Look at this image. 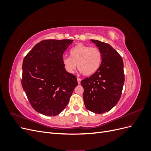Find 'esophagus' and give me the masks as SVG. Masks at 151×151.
Wrapping results in <instances>:
<instances>
[{"label": "esophagus", "instance_id": "1", "mask_svg": "<svg viewBox=\"0 0 151 151\" xmlns=\"http://www.w3.org/2000/svg\"><path fill=\"white\" fill-rule=\"evenodd\" d=\"M77 82H78V84H81V79H80L79 77H77Z\"/></svg>", "mask_w": 151, "mask_h": 151}]
</instances>
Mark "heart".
I'll list each match as a JSON object with an SVG mask.
<instances>
[{"label":"heart","mask_w":151,"mask_h":151,"mask_svg":"<svg viewBox=\"0 0 151 151\" xmlns=\"http://www.w3.org/2000/svg\"><path fill=\"white\" fill-rule=\"evenodd\" d=\"M70 57H64L62 62L66 70L73 73L77 67L86 76L94 74L101 65L102 54L97 47L79 44L70 51Z\"/></svg>","instance_id":"b5f03b06"}]
</instances>
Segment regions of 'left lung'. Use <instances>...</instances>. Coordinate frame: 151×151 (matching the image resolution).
I'll list each match as a JSON object with an SVG mask.
<instances>
[{
  "label": "left lung",
  "mask_w": 151,
  "mask_h": 151,
  "mask_svg": "<svg viewBox=\"0 0 151 151\" xmlns=\"http://www.w3.org/2000/svg\"><path fill=\"white\" fill-rule=\"evenodd\" d=\"M91 42L101 50L102 62L99 69L81 81L83 99L89 111L101 114L109 111L119 101L125 81L122 58L111 45L96 40Z\"/></svg>",
  "instance_id": "left-lung-1"
}]
</instances>
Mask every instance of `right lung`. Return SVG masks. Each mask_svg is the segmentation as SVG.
Wrapping results in <instances>:
<instances>
[{
    "label": "right lung",
    "mask_w": 151,
    "mask_h": 151,
    "mask_svg": "<svg viewBox=\"0 0 151 151\" xmlns=\"http://www.w3.org/2000/svg\"><path fill=\"white\" fill-rule=\"evenodd\" d=\"M73 40H45L32 48L22 62L21 84L35 110L52 116L65 108L76 87L75 75L66 71L63 54Z\"/></svg>",
    "instance_id": "obj_1"
}]
</instances>
